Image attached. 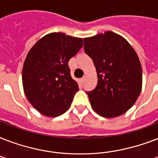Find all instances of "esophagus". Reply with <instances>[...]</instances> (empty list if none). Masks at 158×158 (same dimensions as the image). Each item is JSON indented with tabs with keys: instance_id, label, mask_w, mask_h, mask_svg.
Returning a JSON list of instances; mask_svg holds the SVG:
<instances>
[{
	"instance_id": "esophagus-1",
	"label": "esophagus",
	"mask_w": 158,
	"mask_h": 158,
	"mask_svg": "<svg viewBox=\"0 0 158 158\" xmlns=\"http://www.w3.org/2000/svg\"><path fill=\"white\" fill-rule=\"evenodd\" d=\"M84 81H85V77H83V78H82V79H81V83H82V84H84Z\"/></svg>"
}]
</instances>
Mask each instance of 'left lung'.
Returning <instances> with one entry per match:
<instances>
[{
  "label": "left lung",
  "instance_id": "1",
  "mask_svg": "<svg viewBox=\"0 0 158 158\" xmlns=\"http://www.w3.org/2000/svg\"><path fill=\"white\" fill-rule=\"evenodd\" d=\"M85 52L94 60L96 89L88 92L92 108L99 115L113 118L127 111L142 89V66L137 53L122 36L106 31L84 38Z\"/></svg>",
  "mask_w": 158,
  "mask_h": 158
}]
</instances>
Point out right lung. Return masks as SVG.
<instances>
[{
	"label": "right lung",
	"instance_id": "obj_1",
	"mask_svg": "<svg viewBox=\"0 0 158 158\" xmlns=\"http://www.w3.org/2000/svg\"><path fill=\"white\" fill-rule=\"evenodd\" d=\"M83 44L81 38L51 33L29 50L22 70L23 92L39 113L56 117L70 107L79 89L70 75L68 62Z\"/></svg>",
	"mask_w": 158,
	"mask_h": 158
}]
</instances>
